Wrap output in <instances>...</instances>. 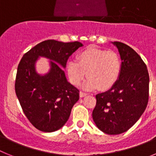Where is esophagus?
<instances>
[{
	"mask_svg": "<svg viewBox=\"0 0 156 156\" xmlns=\"http://www.w3.org/2000/svg\"><path fill=\"white\" fill-rule=\"evenodd\" d=\"M86 95H87V93H85V92L80 91V96L81 98L84 97V96H86Z\"/></svg>",
	"mask_w": 156,
	"mask_h": 156,
	"instance_id": "esophagus-1",
	"label": "esophagus"
}]
</instances>
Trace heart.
Instances as JSON below:
<instances>
[{"label":"heart","mask_w":156,"mask_h":156,"mask_svg":"<svg viewBox=\"0 0 156 156\" xmlns=\"http://www.w3.org/2000/svg\"><path fill=\"white\" fill-rule=\"evenodd\" d=\"M122 62L113 50L89 47L76 55V62L71 60L67 65V74L71 83L78 86L87 76L84 88H98L106 90L115 85L119 80Z\"/></svg>","instance_id":"1"}]
</instances>
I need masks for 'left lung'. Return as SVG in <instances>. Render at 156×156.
Masks as SVG:
<instances>
[{"instance_id":"obj_1","label":"left lung","mask_w":156,"mask_h":156,"mask_svg":"<svg viewBox=\"0 0 156 156\" xmlns=\"http://www.w3.org/2000/svg\"><path fill=\"white\" fill-rule=\"evenodd\" d=\"M122 61L119 80L105 93L96 95L92 117L99 129L116 135L127 131L145 110L149 97V75L138 54L128 45L115 41Z\"/></svg>"}]
</instances>
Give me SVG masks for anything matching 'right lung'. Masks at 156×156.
I'll return each mask as SVG.
<instances>
[{
  "label": "right lung",
  "instance_id": "obj_1",
  "mask_svg": "<svg viewBox=\"0 0 156 156\" xmlns=\"http://www.w3.org/2000/svg\"><path fill=\"white\" fill-rule=\"evenodd\" d=\"M83 44L79 41L60 42L47 40L24 54L18 66L15 90L25 115L43 132H53L65 125L73 106L80 98V90L68 83L62 67ZM38 56L51 59L52 69L46 76L35 73Z\"/></svg>",
  "mask_w": 156,
  "mask_h": 156
}]
</instances>
